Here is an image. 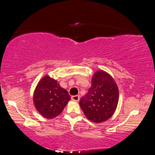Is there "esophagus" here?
<instances>
[{"mask_svg":"<svg viewBox=\"0 0 155 155\" xmlns=\"http://www.w3.org/2000/svg\"><path fill=\"white\" fill-rule=\"evenodd\" d=\"M71 99L73 101H78L80 100V96H79V95H74V96L71 97Z\"/></svg>","mask_w":155,"mask_h":155,"instance_id":"esophagus-1","label":"esophagus"}]
</instances>
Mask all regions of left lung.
<instances>
[{
    "mask_svg": "<svg viewBox=\"0 0 155 155\" xmlns=\"http://www.w3.org/2000/svg\"><path fill=\"white\" fill-rule=\"evenodd\" d=\"M118 88L114 78L104 71L94 73L92 85L80 105L84 115L94 123H101L111 117L118 102Z\"/></svg>",
    "mask_w": 155,
    "mask_h": 155,
    "instance_id": "8db88e82",
    "label": "left lung"
}]
</instances>
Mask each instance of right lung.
Wrapping results in <instances>:
<instances>
[{"instance_id":"right-lung-1","label":"right lung","mask_w":155,"mask_h":155,"mask_svg":"<svg viewBox=\"0 0 155 155\" xmlns=\"http://www.w3.org/2000/svg\"><path fill=\"white\" fill-rule=\"evenodd\" d=\"M71 99L66 90L48 75L39 80L33 95L36 109L43 117L54 118L63 111Z\"/></svg>"}]
</instances>
